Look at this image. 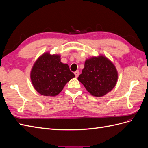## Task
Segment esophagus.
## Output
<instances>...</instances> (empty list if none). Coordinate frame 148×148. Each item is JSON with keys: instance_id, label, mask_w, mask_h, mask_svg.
I'll list each match as a JSON object with an SVG mask.
<instances>
[{"instance_id": "obj_1", "label": "esophagus", "mask_w": 148, "mask_h": 148, "mask_svg": "<svg viewBox=\"0 0 148 148\" xmlns=\"http://www.w3.org/2000/svg\"><path fill=\"white\" fill-rule=\"evenodd\" d=\"M75 76H76V77H78V76H79V70H77L76 71H75Z\"/></svg>"}]
</instances>
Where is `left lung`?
Here are the masks:
<instances>
[{
    "mask_svg": "<svg viewBox=\"0 0 148 148\" xmlns=\"http://www.w3.org/2000/svg\"><path fill=\"white\" fill-rule=\"evenodd\" d=\"M117 79L115 66L102 56L91 57L85 61L84 68L78 78L86 90L96 97L103 96L111 91Z\"/></svg>",
    "mask_w": 148,
    "mask_h": 148,
    "instance_id": "left-lung-1",
    "label": "left lung"
}]
</instances>
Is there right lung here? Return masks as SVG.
Here are the masks:
<instances>
[{
    "label": "right lung",
    "mask_w": 148,
    "mask_h": 148,
    "mask_svg": "<svg viewBox=\"0 0 148 148\" xmlns=\"http://www.w3.org/2000/svg\"><path fill=\"white\" fill-rule=\"evenodd\" d=\"M75 77L69 65L60 62L59 55L46 52L36 61L31 71V79L34 89L46 96H55L65 85Z\"/></svg>",
    "instance_id": "obj_1"
}]
</instances>
